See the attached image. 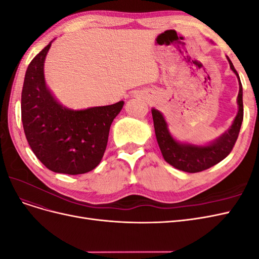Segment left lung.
Returning a JSON list of instances; mask_svg holds the SVG:
<instances>
[{"label": "left lung", "instance_id": "1", "mask_svg": "<svg viewBox=\"0 0 259 259\" xmlns=\"http://www.w3.org/2000/svg\"><path fill=\"white\" fill-rule=\"evenodd\" d=\"M227 60L229 62L232 72L237 75L239 82V94L237 98L238 113L230 126L216 139L206 144L180 142L171 135L163 113L155 108L151 109L156 142H158L163 158L169 165L177 169L187 171V173H198V171L214 166L230 153L237 142L243 121V90L237 70L234 69L229 57H227Z\"/></svg>", "mask_w": 259, "mask_h": 259}]
</instances>
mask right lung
I'll list each match as a JSON object with an SVG mask.
<instances>
[{
  "label": "right lung",
  "mask_w": 259,
  "mask_h": 259,
  "mask_svg": "<svg viewBox=\"0 0 259 259\" xmlns=\"http://www.w3.org/2000/svg\"><path fill=\"white\" fill-rule=\"evenodd\" d=\"M53 41L32 59L26 71L21 93L23 131L33 153L50 170L84 174L103 159L109 131L124 101L81 110L61 105L44 74L45 58Z\"/></svg>",
  "instance_id": "obj_1"
}]
</instances>
